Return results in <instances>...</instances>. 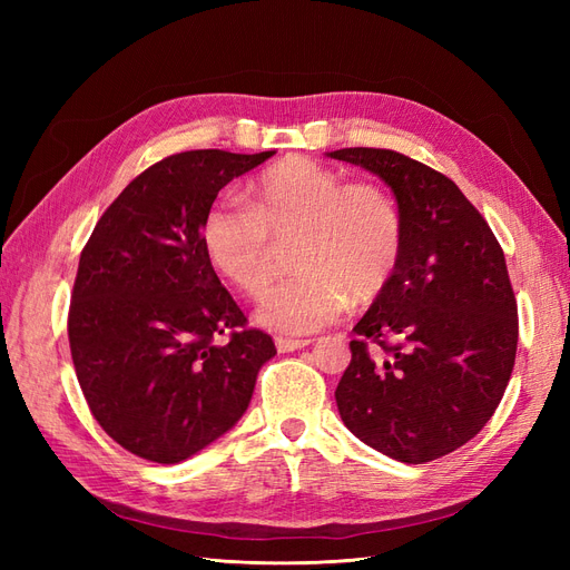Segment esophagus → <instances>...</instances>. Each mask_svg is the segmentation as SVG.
Segmentation results:
<instances>
[{"instance_id": "1", "label": "esophagus", "mask_w": 570, "mask_h": 570, "mask_svg": "<svg viewBox=\"0 0 570 570\" xmlns=\"http://www.w3.org/2000/svg\"><path fill=\"white\" fill-rule=\"evenodd\" d=\"M308 340H295V337H275V347H278V352L287 354V352H295V350H302L306 347Z\"/></svg>"}]
</instances>
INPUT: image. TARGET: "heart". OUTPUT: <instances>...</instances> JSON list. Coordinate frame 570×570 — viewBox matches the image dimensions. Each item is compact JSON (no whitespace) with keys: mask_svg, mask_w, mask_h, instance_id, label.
I'll return each mask as SVG.
<instances>
[{"mask_svg":"<svg viewBox=\"0 0 570 570\" xmlns=\"http://www.w3.org/2000/svg\"><path fill=\"white\" fill-rule=\"evenodd\" d=\"M292 237V278L271 287L258 321L306 335L354 302L381 295L400 266L404 220L394 197L373 180H344L308 157H287L249 185V204L218 199L202 220L212 266L245 295L271 278L273 243Z\"/></svg>","mask_w":570,"mask_h":570,"instance_id":"heart-1","label":"heart"}]
</instances>
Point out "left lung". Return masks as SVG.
<instances>
[{"label":"left lung","instance_id":"obj_1","mask_svg":"<svg viewBox=\"0 0 570 570\" xmlns=\"http://www.w3.org/2000/svg\"><path fill=\"white\" fill-rule=\"evenodd\" d=\"M327 157L381 176L404 220L400 266L354 325L340 416L390 459L435 461L480 433L509 385L519 308L504 252L440 170L375 147ZM368 343L384 354L371 357Z\"/></svg>","mask_w":570,"mask_h":570}]
</instances>
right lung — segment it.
<instances>
[{
  "instance_id": "obj_1",
  "label": "right lung",
  "mask_w": 570,
  "mask_h": 570,
  "mask_svg": "<svg viewBox=\"0 0 570 570\" xmlns=\"http://www.w3.org/2000/svg\"><path fill=\"white\" fill-rule=\"evenodd\" d=\"M275 151L195 149L142 170L82 247L68 342L95 421L130 454L178 463L243 419L271 335L202 247L218 189Z\"/></svg>"
}]
</instances>
